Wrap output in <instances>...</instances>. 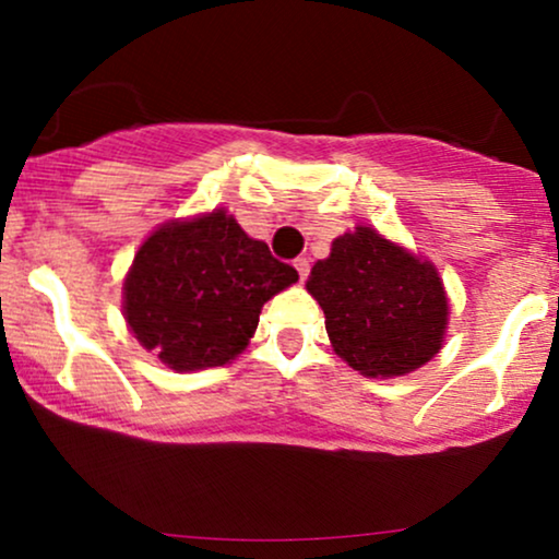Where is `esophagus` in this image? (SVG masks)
Returning a JSON list of instances; mask_svg holds the SVG:
<instances>
[{"instance_id":"esophagus-1","label":"esophagus","mask_w":559,"mask_h":559,"mask_svg":"<svg viewBox=\"0 0 559 559\" xmlns=\"http://www.w3.org/2000/svg\"><path fill=\"white\" fill-rule=\"evenodd\" d=\"M294 267H297L299 281H301V284H305L307 275H310V260H307V258H297V260H294Z\"/></svg>"}]
</instances>
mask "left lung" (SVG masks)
I'll return each mask as SVG.
<instances>
[{"label": "left lung", "mask_w": 559, "mask_h": 559, "mask_svg": "<svg viewBox=\"0 0 559 559\" xmlns=\"http://www.w3.org/2000/svg\"><path fill=\"white\" fill-rule=\"evenodd\" d=\"M307 292L318 299L338 357L362 376H404L441 349L447 294L423 262L368 226L333 241Z\"/></svg>", "instance_id": "left-lung-1"}]
</instances>
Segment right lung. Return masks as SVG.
Returning <instances> with one entry per match:
<instances>
[{"label": "right lung", "instance_id": "right-lung-1", "mask_svg": "<svg viewBox=\"0 0 559 559\" xmlns=\"http://www.w3.org/2000/svg\"><path fill=\"white\" fill-rule=\"evenodd\" d=\"M299 278L226 210L157 228L123 286L128 329L173 370L234 360L273 294Z\"/></svg>", "mask_w": 559, "mask_h": 559}]
</instances>
